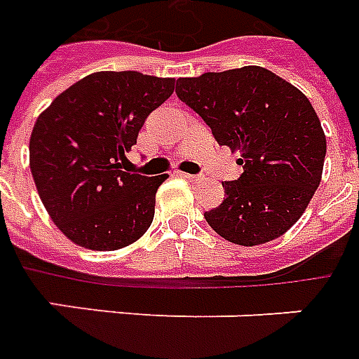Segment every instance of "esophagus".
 Segmentation results:
<instances>
[{
	"mask_svg": "<svg viewBox=\"0 0 359 359\" xmlns=\"http://www.w3.org/2000/svg\"><path fill=\"white\" fill-rule=\"evenodd\" d=\"M180 176L185 177V180H189V182H198L201 176H195V174H185V172H180Z\"/></svg>",
	"mask_w": 359,
	"mask_h": 359,
	"instance_id": "obj_1",
	"label": "esophagus"
}]
</instances>
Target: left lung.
<instances>
[{"instance_id": "1", "label": "left lung", "mask_w": 359, "mask_h": 359, "mask_svg": "<svg viewBox=\"0 0 359 359\" xmlns=\"http://www.w3.org/2000/svg\"><path fill=\"white\" fill-rule=\"evenodd\" d=\"M176 94L242 157L244 174L223 183L227 198L204 214L210 227L238 246L287 233L322 182L327 147L309 98L259 66L182 77Z\"/></svg>"}]
</instances>
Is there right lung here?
Segmentation results:
<instances>
[{"mask_svg": "<svg viewBox=\"0 0 359 359\" xmlns=\"http://www.w3.org/2000/svg\"><path fill=\"white\" fill-rule=\"evenodd\" d=\"M172 77L96 72L58 94L37 117L29 168L43 206L66 238L113 252L144 236L168 177L123 168L153 109L174 93Z\"/></svg>", "mask_w": 359, "mask_h": 359, "instance_id": "obj_1", "label": "right lung"}]
</instances>
